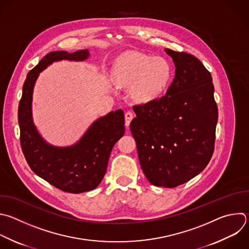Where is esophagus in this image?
Returning <instances> with one entry per match:
<instances>
[{
  "mask_svg": "<svg viewBox=\"0 0 249 249\" xmlns=\"http://www.w3.org/2000/svg\"><path fill=\"white\" fill-rule=\"evenodd\" d=\"M134 118V113L131 112V111H127L125 113V125L126 127H129L130 126V123L132 121V119Z\"/></svg>",
  "mask_w": 249,
  "mask_h": 249,
  "instance_id": "esophagus-1",
  "label": "esophagus"
}]
</instances>
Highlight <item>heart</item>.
I'll return each mask as SVG.
<instances>
[{
  "mask_svg": "<svg viewBox=\"0 0 249 249\" xmlns=\"http://www.w3.org/2000/svg\"><path fill=\"white\" fill-rule=\"evenodd\" d=\"M172 68L166 59L141 53L123 54L112 71V78L120 86H131L133 98L140 103L157 99L166 90Z\"/></svg>",
  "mask_w": 249,
  "mask_h": 249,
  "instance_id": "1",
  "label": "heart"
}]
</instances>
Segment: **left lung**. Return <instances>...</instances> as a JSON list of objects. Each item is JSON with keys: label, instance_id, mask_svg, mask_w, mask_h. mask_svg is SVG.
Masks as SVG:
<instances>
[{"label": "left lung", "instance_id": "left-lung-1", "mask_svg": "<svg viewBox=\"0 0 249 249\" xmlns=\"http://www.w3.org/2000/svg\"><path fill=\"white\" fill-rule=\"evenodd\" d=\"M176 66L166 95L133 109L130 129L141 167L154 186L175 188L198 175L215 145L218 107L210 72L195 55L165 49Z\"/></svg>", "mask_w": 249, "mask_h": 249}]
</instances>
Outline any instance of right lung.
I'll use <instances>...</instances> for the list:
<instances>
[{
	"instance_id": "1",
	"label": "right lung",
	"mask_w": 249,
	"mask_h": 249,
	"mask_svg": "<svg viewBox=\"0 0 249 249\" xmlns=\"http://www.w3.org/2000/svg\"><path fill=\"white\" fill-rule=\"evenodd\" d=\"M89 55L88 50L72 53L63 51L47 53L28 72L18 106L20 144L29 167L56 189L71 194L92 191L102 182L112 147L125 133L124 111H111L98 119L76 144L56 147L47 143L33 124L32 93L39 72L52 62L61 59L84 60Z\"/></svg>"
}]
</instances>
